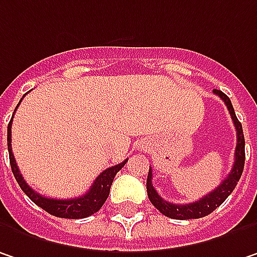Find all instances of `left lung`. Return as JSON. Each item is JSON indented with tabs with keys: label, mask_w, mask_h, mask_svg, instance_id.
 Returning a JSON list of instances; mask_svg holds the SVG:
<instances>
[{
	"label": "left lung",
	"mask_w": 257,
	"mask_h": 257,
	"mask_svg": "<svg viewBox=\"0 0 257 257\" xmlns=\"http://www.w3.org/2000/svg\"><path fill=\"white\" fill-rule=\"evenodd\" d=\"M213 92L216 95H219V98L225 103L228 111H229V114H231V119L234 122L235 131H237V147H235V153H234V165H232V169L228 174V176L222 181L221 184L213 191H210L209 194H206L204 197H201L198 201L188 203V204H175V203H169L165 198L160 197L159 193L153 187V172L152 169H150L149 171V176H147V194H149V198H150L153 206L160 213H163L168 218L185 221V219H198V218H203V216L210 215L234 191V188L237 187V182L240 181L241 174H243L245 160L243 126H241V123L238 122V119L235 116V111H234V107L231 104V100L222 91H219V89H215Z\"/></svg>",
	"instance_id": "8db88e82"
}]
</instances>
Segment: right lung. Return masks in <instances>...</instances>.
I'll return each instance as SVG.
<instances>
[{
  "mask_svg": "<svg viewBox=\"0 0 257 257\" xmlns=\"http://www.w3.org/2000/svg\"><path fill=\"white\" fill-rule=\"evenodd\" d=\"M25 97V95H23ZM22 101V100H20ZM20 104V103H19ZM17 104V107H19ZM16 107V108H17ZM14 108V111H16ZM14 116V114H13ZM13 116L9 128H7V146H9V154H10V165H12L13 175L16 178L17 184L20 185V188L23 190V193L31 198L36 206L42 207L45 212H48L53 216L57 218H67V219H81V218H88L91 215H94L95 212H98L101 209V206L105 203V200L108 197L110 193V187L113 184L114 175L125 166V163L128 162L123 160L119 165H114L111 168H107L103 171L100 175L97 176V179L94 181V184L91 185V188L88 190L86 194H83L81 197L76 198H67V200H57V198H48L45 196H41L39 193H36L35 190H32L26 181L23 179V176L20 174L14 154L12 150V122Z\"/></svg>",
  "mask_w": 257,
  "mask_h": 257,
  "instance_id": "right-lung-1",
  "label": "right lung"
}]
</instances>
